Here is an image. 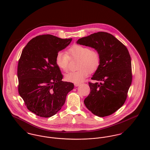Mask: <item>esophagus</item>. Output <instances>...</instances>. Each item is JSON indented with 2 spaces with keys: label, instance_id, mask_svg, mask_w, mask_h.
I'll use <instances>...</instances> for the list:
<instances>
[{
  "label": "esophagus",
  "instance_id": "obj_1",
  "mask_svg": "<svg viewBox=\"0 0 150 150\" xmlns=\"http://www.w3.org/2000/svg\"><path fill=\"white\" fill-rule=\"evenodd\" d=\"M80 85V83H75L74 84V86H79Z\"/></svg>",
  "mask_w": 150,
  "mask_h": 150
}]
</instances>
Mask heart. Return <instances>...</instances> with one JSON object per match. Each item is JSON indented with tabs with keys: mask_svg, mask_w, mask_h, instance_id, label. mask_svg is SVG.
Returning a JSON list of instances; mask_svg holds the SVG:
<instances>
[{
	"mask_svg": "<svg viewBox=\"0 0 150 150\" xmlns=\"http://www.w3.org/2000/svg\"><path fill=\"white\" fill-rule=\"evenodd\" d=\"M70 59H79L78 70L71 71L65 75V79L69 82L80 83L86 78L89 73L96 71L101 62L99 52L88 47L75 44L71 47L67 53L60 51L57 53L55 62L57 66L62 70L66 71L69 68Z\"/></svg>",
	"mask_w": 150,
	"mask_h": 150,
	"instance_id": "b5f03b06",
	"label": "heart"
}]
</instances>
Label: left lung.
I'll return each instance as SVG.
<instances>
[{"label": "left lung", "mask_w": 150, "mask_h": 150, "mask_svg": "<svg viewBox=\"0 0 150 150\" xmlns=\"http://www.w3.org/2000/svg\"><path fill=\"white\" fill-rule=\"evenodd\" d=\"M77 44L97 50L100 64L89 82L90 93L84 101L93 114L108 116L124 104L132 80L131 58L126 46L114 36L104 32L79 39Z\"/></svg>", "instance_id": "left-lung-1"}]
</instances>
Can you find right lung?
Here are the masks:
<instances>
[{
	"label": "right lung",
	"mask_w": 150,
	"mask_h": 150,
	"mask_svg": "<svg viewBox=\"0 0 150 150\" xmlns=\"http://www.w3.org/2000/svg\"><path fill=\"white\" fill-rule=\"evenodd\" d=\"M72 39L51 35L38 36L22 51L18 61V92L27 108L44 118L53 116L64 106L72 83L62 81L63 76L55 62L58 52Z\"/></svg>",
	"instance_id": "1"
}]
</instances>
